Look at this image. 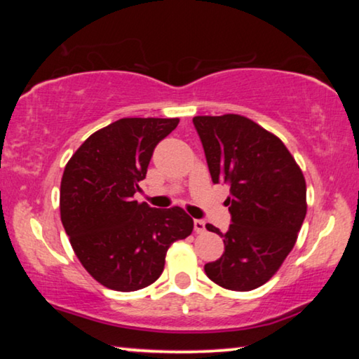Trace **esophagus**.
Here are the masks:
<instances>
[{
	"label": "esophagus",
	"mask_w": 359,
	"mask_h": 359,
	"mask_svg": "<svg viewBox=\"0 0 359 359\" xmlns=\"http://www.w3.org/2000/svg\"><path fill=\"white\" fill-rule=\"evenodd\" d=\"M194 232L196 233H204L205 232V222H204V220H199V219L194 220Z\"/></svg>",
	"instance_id": "obj_1"
}]
</instances>
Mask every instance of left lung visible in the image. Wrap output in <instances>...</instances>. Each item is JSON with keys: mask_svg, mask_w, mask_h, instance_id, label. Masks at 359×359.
<instances>
[{"mask_svg": "<svg viewBox=\"0 0 359 359\" xmlns=\"http://www.w3.org/2000/svg\"><path fill=\"white\" fill-rule=\"evenodd\" d=\"M214 183L230 186L225 201L232 224L225 252L204 266L210 281L230 291L263 286L281 268L297 240L307 212L306 180L276 135L238 114L196 116Z\"/></svg>", "mask_w": 359, "mask_h": 359, "instance_id": "obj_1", "label": "left lung"}]
</instances>
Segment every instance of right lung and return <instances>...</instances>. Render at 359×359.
Segmentation results:
<instances>
[{
    "instance_id": "add662e5",
    "label": "right lung",
    "mask_w": 359,
    "mask_h": 359,
    "mask_svg": "<svg viewBox=\"0 0 359 359\" xmlns=\"http://www.w3.org/2000/svg\"><path fill=\"white\" fill-rule=\"evenodd\" d=\"M178 122L124 117L91 134L68 160L62 224L80 263L102 286L121 292L150 286L163 273L170 245L193 232L181 208L134 201L156 144Z\"/></svg>"
}]
</instances>
